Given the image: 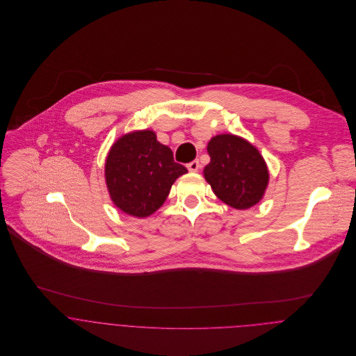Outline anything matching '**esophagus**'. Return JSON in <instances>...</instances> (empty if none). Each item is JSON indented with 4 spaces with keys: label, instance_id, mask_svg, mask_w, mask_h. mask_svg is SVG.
<instances>
[{
    "label": "esophagus",
    "instance_id": "34e87169",
    "mask_svg": "<svg viewBox=\"0 0 356 356\" xmlns=\"http://www.w3.org/2000/svg\"><path fill=\"white\" fill-rule=\"evenodd\" d=\"M186 167H188V170H189L191 172H196V171H199V168H200V163H199V160H193V161H191Z\"/></svg>",
    "mask_w": 356,
    "mask_h": 356
}]
</instances>
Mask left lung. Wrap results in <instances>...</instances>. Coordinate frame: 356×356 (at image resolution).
<instances>
[{
  "mask_svg": "<svg viewBox=\"0 0 356 356\" xmlns=\"http://www.w3.org/2000/svg\"><path fill=\"white\" fill-rule=\"evenodd\" d=\"M211 161L204 178L218 199L236 209L259 203L268 184V170L260 152L247 140L219 134L207 147Z\"/></svg>",
  "mask_w": 356,
  "mask_h": 356,
  "instance_id": "1",
  "label": "left lung"
}]
</instances>
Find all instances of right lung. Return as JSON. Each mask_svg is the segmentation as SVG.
<instances>
[{
	"mask_svg": "<svg viewBox=\"0 0 356 356\" xmlns=\"http://www.w3.org/2000/svg\"><path fill=\"white\" fill-rule=\"evenodd\" d=\"M186 172V167L174 161L172 151L156 140L152 130L124 134L111 147L105 160L111 200L137 218L157 211L175 179Z\"/></svg>",
	"mask_w": 356,
	"mask_h": 356,
	"instance_id": "1",
	"label": "right lung"
}]
</instances>
